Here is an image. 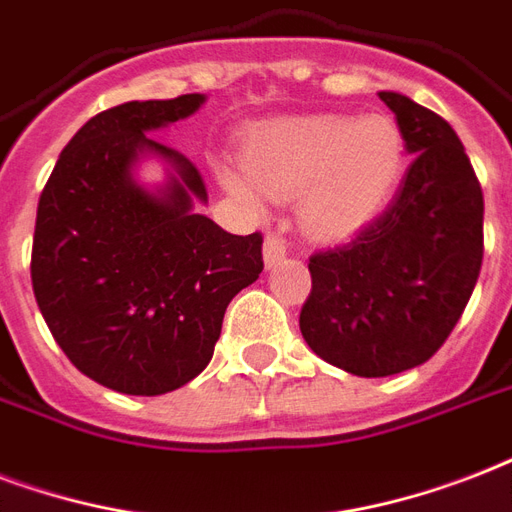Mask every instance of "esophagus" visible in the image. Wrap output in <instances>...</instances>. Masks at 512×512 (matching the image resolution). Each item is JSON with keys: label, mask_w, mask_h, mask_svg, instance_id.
Listing matches in <instances>:
<instances>
[{"label": "esophagus", "mask_w": 512, "mask_h": 512, "mask_svg": "<svg viewBox=\"0 0 512 512\" xmlns=\"http://www.w3.org/2000/svg\"><path fill=\"white\" fill-rule=\"evenodd\" d=\"M283 259H285L283 237L267 235V240H264V264H267V267H275L277 261H283Z\"/></svg>", "instance_id": "esophagus-1"}]
</instances>
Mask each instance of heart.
Instances as JSON below:
<instances>
[{
  "instance_id": "b5f03b06",
  "label": "heart",
  "mask_w": 512,
  "mask_h": 512,
  "mask_svg": "<svg viewBox=\"0 0 512 512\" xmlns=\"http://www.w3.org/2000/svg\"><path fill=\"white\" fill-rule=\"evenodd\" d=\"M240 165H219L221 186L261 211L264 194L299 197L301 227L344 240L382 213L406 170V138L387 114L283 117L248 133Z\"/></svg>"
}]
</instances>
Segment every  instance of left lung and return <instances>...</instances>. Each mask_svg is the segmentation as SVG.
<instances>
[{"label":"left lung","mask_w":512,"mask_h":512,"mask_svg":"<svg viewBox=\"0 0 512 512\" xmlns=\"http://www.w3.org/2000/svg\"><path fill=\"white\" fill-rule=\"evenodd\" d=\"M414 154L395 200L355 240L310 259V350L355 376L422 366L462 318L483 261V192L449 122L379 93Z\"/></svg>","instance_id":"8db88e82"}]
</instances>
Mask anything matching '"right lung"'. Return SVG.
Here are the masks:
<instances>
[{"label":"right lung","instance_id":"obj_1","mask_svg":"<svg viewBox=\"0 0 512 512\" xmlns=\"http://www.w3.org/2000/svg\"><path fill=\"white\" fill-rule=\"evenodd\" d=\"M205 95L128 101L77 130L37 208L31 285L66 358L125 395H162L213 358L229 301L264 269L261 235H229L184 154L154 130L192 117ZM157 159L166 181L137 168Z\"/></svg>","mask_w":512,"mask_h":512}]
</instances>
